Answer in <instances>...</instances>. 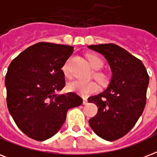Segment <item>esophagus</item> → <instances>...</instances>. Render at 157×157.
<instances>
[{
	"instance_id": "obj_1",
	"label": "esophagus",
	"mask_w": 157,
	"mask_h": 157,
	"mask_svg": "<svg viewBox=\"0 0 157 157\" xmlns=\"http://www.w3.org/2000/svg\"><path fill=\"white\" fill-rule=\"evenodd\" d=\"M87 104H88V101H87V100L86 99V98H84V99H83V105H86Z\"/></svg>"
}]
</instances>
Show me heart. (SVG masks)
<instances>
[{
	"instance_id": "b5f03b06",
	"label": "heart",
	"mask_w": 157,
	"mask_h": 157,
	"mask_svg": "<svg viewBox=\"0 0 157 157\" xmlns=\"http://www.w3.org/2000/svg\"><path fill=\"white\" fill-rule=\"evenodd\" d=\"M88 60H89L90 65L94 70H100L103 67L102 60L97 56L88 55ZM63 71L66 76H70L71 73L70 70H69V62L68 61L63 65ZM95 76L100 80L103 78V76L100 73L95 74ZM67 87L68 90H70L71 92H75L83 97H87L89 94L97 91L98 90L97 84L94 81H80V80H74V81L68 82Z\"/></svg>"
}]
</instances>
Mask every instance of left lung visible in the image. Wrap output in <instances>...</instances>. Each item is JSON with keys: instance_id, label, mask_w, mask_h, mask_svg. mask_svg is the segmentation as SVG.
Masks as SVG:
<instances>
[{"instance_id": "8db88e82", "label": "left lung", "mask_w": 157, "mask_h": 157, "mask_svg": "<svg viewBox=\"0 0 157 157\" xmlns=\"http://www.w3.org/2000/svg\"><path fill=\"white\" fill-rule=\"evenodd\" d=\"M104 55L112 71L105 91L88 99L98 113L89 124L101 138L114 141L126 135L142 115L147 100L149 76L142 61L113 44L90 45Z\"/></svg>"}]
</instances>
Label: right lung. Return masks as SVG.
I'll return each instance as SVG.
<instances>
[{"label":"right lung","instance_id":"add662e5","mask_svg":"<svg viewBox=\"0 0 157 157\" xmlns=\"http://www.w3.org/2000/svg\"><path fill=\"white\" fill-rule=\"evenodd\" d=\"M73 47L38 43L29 47L10 64L6 75L9 112L21 131L44 141L59 131L69 109L83 100L74 92L57 94L65 86L62 67Z\"/></svg>","mask_w":157,"mask_h":157}]
</instances>
